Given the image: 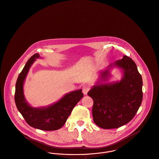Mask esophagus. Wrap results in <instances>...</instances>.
Masks as SVG:
<instances>
[{
    "mask_svg": "<svg viewBox=\"0 0 159 159\" xmlns=\"http://www.w3.org/2000/svg\"><path fill=\"white\" fill-rule=\"evenodd\" d=\"M89 86L88 85V84H84L83 86V88H82V90H83V93L84 94H86L88 91H89Z\"/></svg>",
    "mask_w": 159,
    "mask_h": 159,
    "instance_id": "obj_1",
    "label": "esophagus"
}]
</instances>
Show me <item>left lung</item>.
Masks as SVG:
<instances>
[{
    "label": "left lung",
    "mask_w": 159,
    "mask_h": 159,
    "mask_svg": "<svg viewBox=\"0 0 159 159\" xmlns=\"http://www.w3.org/2000/svg\"><path fill=\"white\" fill-rule=\"evenodd\" d=\"M114 65L123 70V79L113 84L94 86L88 93L94 101V122L106 129L118 128L129 122L143 101V80L135 62L124 55ZM108 74L107 70L104 71L102 78Z\"/></svg>",
    "instance_id": "1"
}]
</instances>
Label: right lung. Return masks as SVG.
Listing matches in <instances>:
<instances>
[{"mask_svg":"<svg viewBox=\"0 0 159 159\" xmlns=\"http://www.w3.org/2000/svg\"><path fill=\"white\" fill-rule=\"evenodd\" d=\"M39 57L38 53L31 56L20 73L15 86V104L30 126L44 131L57 130L64 125L73 108L83 98V94L81 89L71 92L46 108H34L29 106L24 98L23 85L31 65Z\"/></svg>","mask_w":159,"mask_h":159,"instance_id":"obj_1","label":"right lung"}]
</instances>
